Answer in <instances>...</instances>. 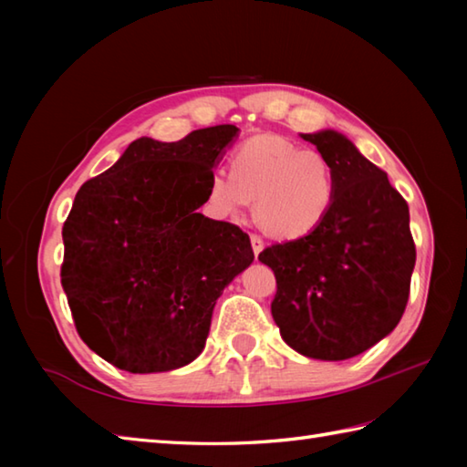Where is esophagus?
I'll return each mask as SVG.
<instances>
[{
    "label": "esophagus",
    "mask_w": 467,
    "mask_h": 467,
    "mask_svg": "<svg viewBox=\"0 0 467 467\" xmlns=\"http://www.w3.org/2000/svg\"><path fill=\"white\" fill-rule=\"evenodd\" d=\"M251 249H253V253H255V257L264 251V239H262V236L251 234Z\"/></svg>",
    "instance_id": "obj_1"
}]
</instances>
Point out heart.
Instances as JSON below:
<instances>
[{"mask_svg": "<svg viewBox=\"0 0 467 467\" xmlns=\"http://www.w3.org/2000/svg\"><path fill=\"white\" fill-rule=\"evenodd\" d=\"M251 197L253 214L267 234L300 239L319 228L334 205V169L319 150L262 133L236 150L231 171H212L205 210L214 218H231L247 208Z\"/></svg>", "mask_w": 467, "mask_h": 467, "instance_id": "heart-1", "label": "heart"}]
</instances>
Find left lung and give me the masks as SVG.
<instances>
[{
    "instance_id": "left-lung-1",
    "label": "left lung",
    "mask_w": 467,
    "mask_h": 467,
    "mask_svg": "<svg viewBox=\"0 0 467 467\" xmlns=\"http://www.w3.org/2000/svg\"><path fill=\"white\" fill-rule=\"evenodd\" d=\"M327 158L336 200L319 228L259 253L275 275L272 317L292 350L346 360L381 342L404 315L416 247L410 210L385 172L342 133H300Z\"/></svg>"
}]
</instances>
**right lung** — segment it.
Listing matches in <instances>:
<instances>
[{
  "mask_svg": "<svg viewBox=\"0 0 467 467\" xmlns=\"http://www.w3.org/2000/svg\"><path fill=\"white\" fill-rule=\"evenodd\" d=\"M234 125L179 141L140 138L76 193L61 286L80 337L130 373L200 357L218 296L253 262L249 234L197 212Z\"/></svg>",
  "mask_w": 467,
  "mask_h": 467,
  "instance_id": "add662e5",
  "label": "right lung"
}]
</instances>
